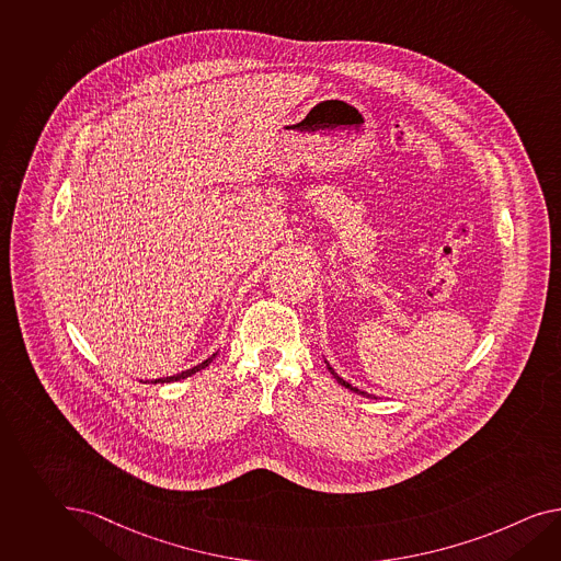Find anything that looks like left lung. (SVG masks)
Wrapping results in <instances>:
<instances>
[{
    "mask_svg": "<svg viewBox=\"0 0 561 561\" xmlns=\"http://www.w3.org/2000/svg\"><path fill=\"white\" fill-rule=\"evenodd\" d=\"M330 373L333 374V376H335V380H337V382H340V385H344L345 388H350V390H354V392H359V394H366V392H362V390H358V388L352 387V385H350V382H345L344 378H340V376H337V374H335V373H333V370H331V366H330Z\"/></svg>",
    "mask_w": 561,
    "mask_h": 561,
    "instance_id": "obj_1",
    "label": "left lung"
}]
</instances>
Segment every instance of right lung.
I'll return each mask as SVG.
<instances>
[{
    "label": "right lung",
    "mask_w": 561,
    "mask_h": 561,
    "mask_svg": "<svg viewBox=\"0 0 561 561\" xmlns=\"http://www.w3.org/2000/svg\"><path fill=\"white\" fill-rule=\"evenodd\" d=\"M216 358V354L211 356V358L205 359V362H202L199 366H193L191 370H185V373L181 374H174V376H167V378H159V380H154V382H174V380H181V378H187V376H191V374L199 373V370H203L205 366H209L211 364V359Z\"/></svg>",
    "instance_id": "right-lung-1"
}]
</instances>
